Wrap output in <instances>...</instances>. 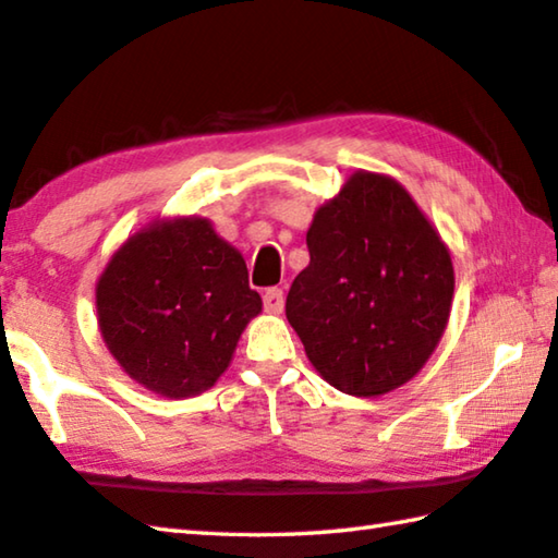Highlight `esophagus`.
I'll return each instance as SVG.
<instances>
[{
    "mask_svg": "<svg viewBox=\"0 0 558 558\" xmlns=\"http://www.w3.org/2000/svg\"><path fill=\"white\" fill-rule=\"evenodd\" d=\"M263 307H266V312L280 314L282 307H286V295H282V290L280 288H268L266 292H263Z\"/></svg>",
    "mask_w": 558,
    "mask_h": 558,
    "instance_id": "obj_1",
    "label": "esophagus"
}]
</instances>
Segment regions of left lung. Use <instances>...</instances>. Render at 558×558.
<instances>
[{
	"mask_svg": "<svg viewBox=\"0 0 558 558\" xmlns=\"http://www.w3.org/2000/svg\"><path fill=\"white\" fill-rule=\"evenodd\" d=\"M307 248L286 314L312 366L356 398L408 383L437 349L453 298L449 251L408 190L356 173L317 209Z\"/></svg>",
	"mask_w": 558,
	"mask_h": 558,
	"instance_id": "8db88e82",
	"label": "left lung"
}]
</instances>
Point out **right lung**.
Wrapping results in <instances>:
<instances>
[{"label": "right lung", "instance_id": "add662e5", "mask_svg": "<svg viewBox=\"0 0 558 558\" xmlns=\"http://www.w3.org/2000/svg\"><path fill=\"white\" fill-rule=\"evenodd\" d=\"M258 312L260 295L248 288L241 253L197 217L131 236L97 282L111 356L166 398L211 388Z\"/></svg>", "mask_w": 558, "mask_h": 558}]
</instances>
